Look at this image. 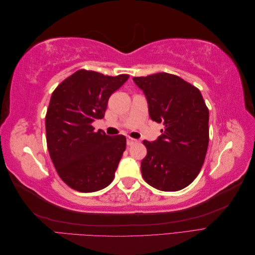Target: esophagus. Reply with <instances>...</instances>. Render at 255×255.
I'll return each mask as SVG.
<instances>
[{
  "mask_svg": "<svg viewBox=\"0 0 255 255\" xmlns=\"http://www.w3.org/2000/svg\"><path fill=\"white\" fill-rule=\"evenodd\" d=\"M136 141H137V140L135 139V138H132V137H129V136H128V137H127V143H128V145L135 143Z\"/></svg>",
  "mask_w": 255,
  "mask_h": 255,
  "instance_id": "obj_1",
  "label": "esophagus"
}]
</instances>
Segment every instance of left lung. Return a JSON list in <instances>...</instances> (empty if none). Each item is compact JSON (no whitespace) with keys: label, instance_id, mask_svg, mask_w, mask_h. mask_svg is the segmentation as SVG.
Here are the masks:
<instances>
[{"label":"left lung","instance_id":"8db88e82","mask_svg":"<svg viewBox=\"0 0 255 255\" xmlns=\"http://www.w3.org/2000/svg\"><path fill=\"white\" fill-rule=\"evenodd\" d=\"M133 81L143 91L151 119L165 127L155 141L143 140V180L158 190H181L196 179L206 155L210 115L203 97L197 87L166 72Z\"/></svg>","mask_w":255,"mask_h":255}]
</instances>
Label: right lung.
I'll use <instances>...</instances> for the list:
<instances>
[{
	"instance_id": "add662e5",
	"label": "right lung",
	"mask_w": 255,
	"mask_h": 255,
	"mask_svg": "<svg viewBox=\"0 0 255 255\" xmlns=\"http://www.w3.org/2000/svg\"><path fill=\"white\" fill-rule=\"evenodd\" d=\"M128 78L81 69L53 91L45 115L48 150L60 179L72 189L94 192L113 182L127 138L95 132L92 122L104 117L110 97Z\"/></svg>"
}]
</instances>
